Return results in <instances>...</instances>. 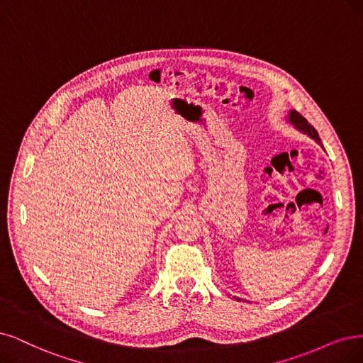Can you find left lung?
<instances>
[{
	"label": "left lung",
	"mask_w": 363,
	"mask_h": 363,
	"mask_svg": "<svg viewBox=\"0 0 363 363\" xmlns=\"http://www.w3.org/2000/svg\"><path fill=\"white\" fill-rule=\"evenodd\" d=\"M287 123L291 124L294 130H298L299 133L305 134V136L313 139L317 145H320L321 147H323V145H321V140H320V138H318V133L315 131V128H314L313 125L308 124V121H306L302 115H299L296 111L291 109V111L287 113ZM235 299H239V298L235 296ZM239 301H240V299H239Z\"/></svg>",
	"instance_id": "1"
}]
</instances>
